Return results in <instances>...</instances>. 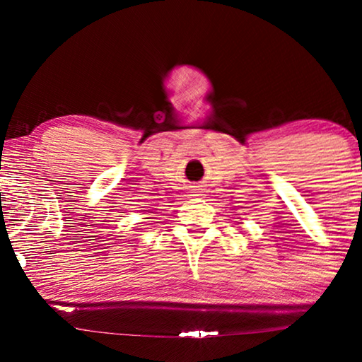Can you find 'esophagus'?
Here are the masks:
<instances>
[{
  "instance_id": "obj_1",
  "label": "esophagus",
  "mask_w": 362,
  "mask_h": 362,
  "mask_svg": "<svg viewBox=\"0 0 362 362\" xmlns=\"http://www.w3.org/2000/svg\"><path fill=\"white\" fill-rule=\"evenodd\" d=\"M192 187V191H197V187H199V186H191Z\"/></svg>"
}]
</instances>
